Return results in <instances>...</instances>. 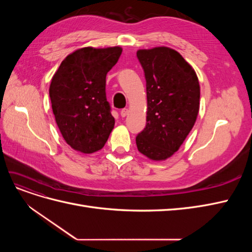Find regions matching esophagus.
<instances>
[{"mask_svg":"<svg viewBox=\"0 0 252 252\" xmlns=\"http://www.w3.org/2000/svg\"><path fill=\"white\" fill-rule=\"evenodd\" d=\"M120 114H121L122 118H125L127 114H128V109L127 108H123V109L120 111Z\"/></svg>","mask_w":252,"mask_h":252,"instance_id":"1","label":"esophagus"}]
</instances>
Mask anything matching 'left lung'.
Masks as SVG:
<instances>
[{
	"label": "left lung",
	"mask_w": 252,
	"mask_h": 252,
	"mask_svg": "<svg viewBox=\"0 0 252 252\" xmlns=\"http://www.w3.org/2000/svg\"><path fill=\"white\" fill-rule=\"evenodd\" d=\"M136 57L147 93V123L136 135V146L144 156L161 161L180 148L195 123L199 80L192 67L171 48L142 49Z\"/></svg>",
	"instance_id": "obj_1"
}]
</instances>
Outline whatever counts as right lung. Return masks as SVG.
Instances as JSON below:
<instances>
[{
	"mask_svg": "<svg viewBox=\"0 0 252 252\" xmlns=\"http://www.w3.org/2000/svg\"><path fill=\"white\" fill-rule=\"evenodd\" d=\"M121 47H85L67 56L49 88L57 125L68 145L93 154L104 147L114 126L106 98V74L117 64Z\"/></svg>",
	"mask_w": 252,
	"mask_h": 252,
	"instance_id": "add662e5",
	"label": "right lung"
}]
</instances>
